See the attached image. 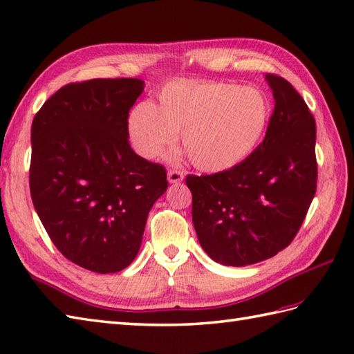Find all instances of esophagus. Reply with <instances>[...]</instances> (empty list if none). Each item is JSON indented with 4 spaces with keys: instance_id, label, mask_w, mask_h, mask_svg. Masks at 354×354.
Instances as JSON below:
<instances>
[{
    "instance_id": "1",
    "label": "esophagus",
    "mask_w": 354,
    "mask_h": 354,
    "mask_svg": "<svg viewBox=\"0 0 354 354\" xmlns=\"http://www.w3.org/2000/svg\"><path fill=\"white\" fill-rule=\"evenodd\" d=\"M167 179H169L170 184L181 183L183 179H184V171L179 170V169H171V170H169V173H167Z\"/></svg>"
}]
</instances>
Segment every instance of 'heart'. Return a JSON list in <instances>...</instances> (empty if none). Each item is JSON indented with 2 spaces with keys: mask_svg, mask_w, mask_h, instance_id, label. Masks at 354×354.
Wrapping results in <instances>:
<instances>
[{
  "mask_svg": "<svg viewBox=\"0 0 354 354\" xmlns=\"http://www.w3.org/2000/svg\"><path fill=\"white\" fill-rule=\"evenodd\" d=\"M266 95L251 86L213 80H171L158 93V108L142 102L129 115V135L145 158H155L176 140L196 169L237 167L265 137L270 122Z\"/></svg>",
  "mask_w": 354,
  "mask_h": 354,
  "instance_id": "b5f03b06",
  "label": "heart"
}]
</instances>
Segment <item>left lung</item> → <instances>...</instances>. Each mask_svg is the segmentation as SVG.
<instances>
[{"instance_id": "8db88e82", "label": "left lung", "mask_w": 354, "mask_h": 354, "mask_svg": "<svg viewBox=\"0 0 354 354\" xmlns=\"http://www.w3.org/2000/svg\"><path fill=\"white\" fill-rule=\"evenodd\" d=\"M265 77L275 104L257 150L234 169L185 178L199 243L227 266L254 265L289 246L317 192L312 112L288 80Z\"/></svg>"}]
</instances>
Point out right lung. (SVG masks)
I'll return each mask as SVG.
<instances>
[{"label": "right lung", "mask_w": 354, "mask_h": 354, "mask_svg": "<svg viewBox=\"0 0 354 354\" xmlns=\"http://www.w3.org/2000/svg\"><path fill=\"white\" fill-rule=\"evenodd\" d=\"M140 79H91L62 86L32 123L30 194L65 259L99 274L137 257L147 214L167 190L162 164L129 145Z\"/></svg>", "instance_id": "right-lung-1"}]
</instances>
